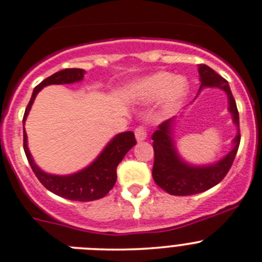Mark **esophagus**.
I'll return each instance as SVG.
<instances>
[{
  "instance_id": "1",
  "label": "esophagus",
  "mask_w": 262,
  "mask_h": 262,
  "mask_svg": "<svg viewBox=\"0 0 262 262\" xmlns=\"http://www.w3.org/2000/svg\"><path fill=\"white\" fill-rule=\"evenodd\" d=\"M134 133H136L137 142H143V140L147 139V130H145L144 126H138Z\"/></svg>"
}]
</instances>
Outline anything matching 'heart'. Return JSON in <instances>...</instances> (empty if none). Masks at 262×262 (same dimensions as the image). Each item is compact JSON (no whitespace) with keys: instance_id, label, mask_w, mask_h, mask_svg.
<instances>
[{"instance_id":"b5f03b06","label":"heart","mask_w":262,"mask_h":262,"mask_svg":"<svg viewBox=\"0 0 262 262\" xmlns=\"http://www.w3.org/2000/svg\"><path fill=\"white\" fill-rule=\"evenodd\" d=\"M187 92L188 82L186 79L162 71L134 82L129 89V95L138 101H153L164 96V109L172 112L182 103Z\"/></svg>"}]
</instances>
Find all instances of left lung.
Instances as JSON below:
<instances>
[{
  "mask_svg": "<svg viewBox=\"0 0 262 262\" xmlns=\"http://www.w3.org/2000/svg\"><path fill=\"white\" fill-rule=\"evenodd\" d=\"M198 74L201 80L200 92L203 88H219L227 94L228 112L232 114L233 123L237 126V133L232 140V149L224 158L207 166H193L184 162L176 148L173 132L177 118H170L158 125V129L152 136L154 149L152 176L154 182L162 189L173 196H191L219 184L232 166L240 145V118L227 80L205 64L198 65Z\"/></svg>",
  "mask_w": 262,
  "mask_h": 262,
  "instance_id": "1",
  "label": "left lung"
}]
</instances>
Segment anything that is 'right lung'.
Masks as SVG:
<instances>
[{
    "label": "right lung",
    "instance_id": "1",
    "mask_svg": "<svg viewBox=\"0 0 262 262\" xmlns=\"http://www.w3.org/2000/svg\"><path fill=\"white\" fill-rule=\"evenodd\" d=\"M85 70L82 69H65L57 71L51 76L41 81L34 89L31 99L27 104L24 114V123L29 115L32 103L42 88L52 84H73V82L81 81L84 78ZM137 144L136 137L133 132H124L118 134L106 144L103 152L96 157V159L89 166L79 172L68 176H56L46 173L35 163L29 147H27V134L24 132V150L27 157L30 166L34 170L35 176L38 181L43 184L45 188L52 193L60 197H64L70 201H80V202H89V201L99 200L108 194L110 189L114 187L117 182V167L123 161L124 156L129 152L133 145Z\"/></svg>",
    "mask_w": 262,
    "mask_h": 262
}]
</instances>
